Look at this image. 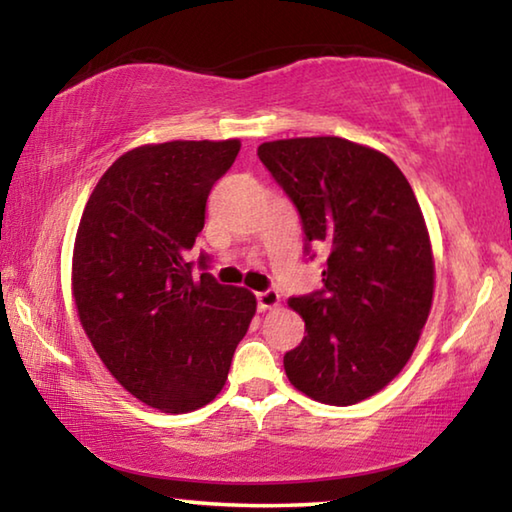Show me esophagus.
I'll return each mask as SVG.
<instances>
[{"label":"esophagus","instance_id":"obj_1","mask_svg":"<svg viewBox=\"0 0 512 512\" xmlns=\"http://www.w3.org/2000/svg\"><path fill=\"white\" fill-rule=\"evenodd\" d=\"M277 305H280V293H277V291L268 289V291L257 293V307L262 309V311H266V309H275Z\"/></svg>","mask_w":512,"mask_h":512}]
</instances>
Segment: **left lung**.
<instances>
[{
	"instance_id": "1",
	"label": "left lung",
	"mask_w": 512,
	"mask_h": 512,
	"mask_svg": "<svg viewBox=\"0 0 512 512\" xmlns=\"http://www.w3.org/2000/svg\"><path fill=\"white\" fill-rule=\"evenodd\" d=\"M259 160L298 207L307 246L329 250L325 287L289 298L307 336L284 354L300 393L348 406L400 375L433 302V253L409 180L381 151L343 137L264 142Z\"/></svg>"
}]
</instances>
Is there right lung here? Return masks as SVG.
Segmentation results:
<instances>
[{
  "instance_id": "obj_1",
  "label": "right lung",
  "mask_w": 512,
  "mask_h": 512,
  "mask_svg": "<svg viewBox=\"0 0 512 512\" xmlns=\"http://www.w3.org/2000/svg\"><path fill=\"white\" fill-rule=\"evenodd\" d=\"M239 149V140L137 146L103 173L76 230L72 296L85 334L110 375L164 413L221 393L257 311L248 289L210 273L196 282L187 262L210 189Z\"/></svg>"
}]
</instances>
